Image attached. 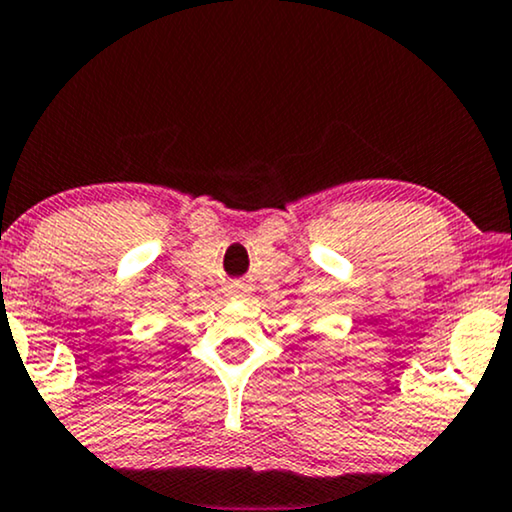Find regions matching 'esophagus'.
Wrapping results in <instances>:
<instances>
[{"mask_svg": "<svg viewBox=\"0 0 512 512\" xmlns=\"http://www.w3.org/2000/svg\"><path fill=\"white\" fill-rule=\"evenodd\" d=\"M245 291V286H243V283H233V286H231V293H243Z\"/></svg>", "mask_w": 512, "mask_h": 512, "instance_id": "1", "label": "esophagus"}]
</instances>
